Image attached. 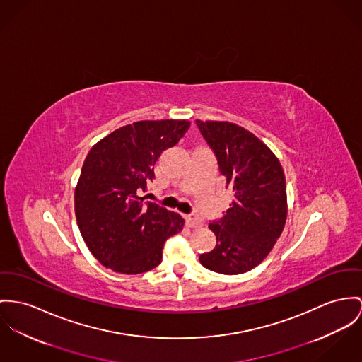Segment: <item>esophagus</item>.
<instances>
[{
  "instance_id": "obj_1",
  "label": "esophagus",
  "mask_w": 362,
  "mask_h": 362,
  "mask_svg": "<svg viewBox=\"0 0 362 362\" xmlns=\"http://www.w3.org/2000/svg\"><path fill=\"white\" fill-rule=\"evenodd\" d=\"M185 221H186V224L189 227H192V228H197V227H199L202 224L201 219L197 218V216H193V215H185Z\"/></svg>"
}]
</instances>
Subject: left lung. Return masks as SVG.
<instances>
[{
  "label": "left lung",
  "instance_id": "8db88e82",
  "mask_svg": "<svg viewBox=\"0 0 362 362\" xmlns=\"http://www.w3.org/2000/svg\"><path fill=\"white\" fill-rule=\"evenodd\" d=\"M195 122L234 193L222 219L209 223L216 245L199 262L221 274H243L266 259L284 230L285 175L276 154L248 129L227 121Z\"/></svg>",
  "mask_w": 362,
  "mask_h": 362
}]
</instances>
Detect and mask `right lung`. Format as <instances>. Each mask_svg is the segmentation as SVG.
<instances>
[{
  "mask_svg": "<svg viewBox=\"0 0 362 362\" xmlns=\"http://www.w3.org/2000/svg\"><path fill=\"white\" fill-rule=\"evenodd\" d=\"M190 128L186 119L138 121L99 140L88 153L74 192L83 241L107 269L139 274L157 267L169 237L182 231L179 214L144 202L154 164Z\"/></svg>",
  "mask_w": 362,
  "mask_h": 362,
  "instance_id": "1",
  "label": "right lung"
}]
</instances>
